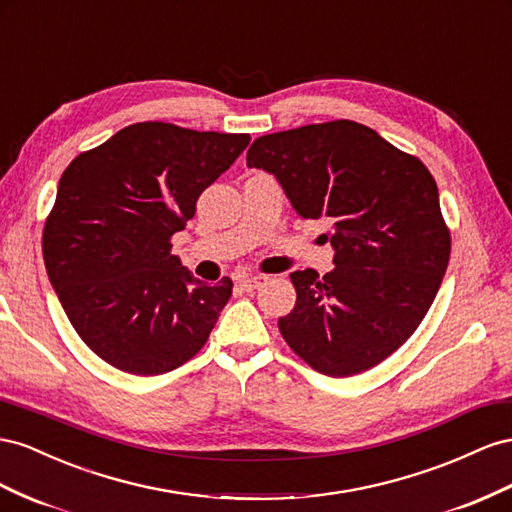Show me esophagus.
Listing matches in <instances>:
<instances>
[{"instance_id":"esophagus-1","label":"esophagus","mask_w":512,"mask_h":512,"mask_svg":"<svg viewBox=\"0 0 512 512\" xmlns=\"http://www.w3.org/2000/svg\"><path fill=\"white\" fill-rule=\"evenodd\" d=\"M267 280H269L267 275H250V278L241 280V288L243 290H258L267 284Z\"/></svg>"}]
</instances>
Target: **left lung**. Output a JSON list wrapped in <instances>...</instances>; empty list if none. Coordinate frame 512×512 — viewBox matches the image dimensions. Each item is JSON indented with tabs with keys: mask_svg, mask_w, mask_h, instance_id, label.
<instances>
[{
	"mask_svg": "<svg viewBox=\"0 0 512 512\" xmlns=\"http://www.w3.org/2000/svg\"><path fill=\"white\" fill-rule=\"evenodd\" d=\"M247 165L278 178L303 219H327L336 269L290 273L295 308L278 327L327 377L383 362L418 329L450 260L426 165L364 124L334 120L262 135Z\"/></svg>",
	"mask_w": 512,
	"mask_h": 512,
	"instance_id": "8db88e82",
	"label": "left lung"
}]
</instances>
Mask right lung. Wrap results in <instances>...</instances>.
I'll return each mask as SVG.
<instances>
[{"label":"right lung","instance_id":"add662e5","mask_svg":"<svg viewBox=\"0 0 512 512\" xmlns=\"http://www.w3.org/2000/svg\"><path fill=\"white\" fill-rule=\"evenodd\" d=\"M250 140L137 122L64 170L43 232L45 267L68 321L109 366L163 375L209 340L232 280L193 278L170 239Z\"/></svg>","mask_w":512,"mask_h":512}]
</instances>
